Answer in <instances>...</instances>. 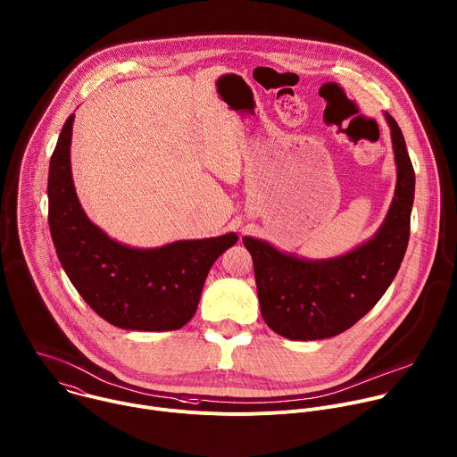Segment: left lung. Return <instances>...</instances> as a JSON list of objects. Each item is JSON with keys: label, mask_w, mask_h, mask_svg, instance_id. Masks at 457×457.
I'll return each mask as SVG.
<instances>
[{"label": "left lung", "mask_w": 457, "mask_h": 457, "mask_svg": "<svg viewBox=\"0 0 457 457\" xmlns=\"http://www.w3.org/2000/svg\"><path fill=\"white\" fill-rule=\"evenodd\" d=\"M398 169L395 199L378 233L334 260L307 262L244 237L253 256L262 318L270 330L294 341L334 337L352 328L384 295L403 260L414 201V169L403 134L391 114Z\"/></svg>", "instance_id": "8db88e82"}]
</instances>
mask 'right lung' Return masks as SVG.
<instances>
[{"mask_svg": "<svg viewBox=\"0 0 457 457\" xmlns=\"http://www.w3.org/2000/svg\"><path fill=\"white\" fill-rule=\"evenodd\" d=\"M71 114L48 172V224L57 256L79 294L107 323L141 332L183 328L195 314L213 262L238 237L179 240L160 249H130L86 217L75 194L70 143Z\"/></svg>", "mask_w": 457, "mask_h": 457, "instance_id": "right-lung-1", "label": "right lung"}]
</instances>
